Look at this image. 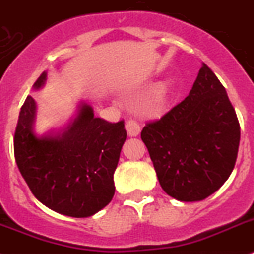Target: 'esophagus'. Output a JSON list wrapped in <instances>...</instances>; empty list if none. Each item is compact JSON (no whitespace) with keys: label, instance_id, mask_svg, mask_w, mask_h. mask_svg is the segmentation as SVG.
Wrapping results in <instances>:
<instances>
[{"label":"esophagus","instance_id":"obj_1","mask_svg":"<svg viewBox=\"0 0 254 254\" xmlns=\"http://www.w3.org/2000/svg\"><path fill=\"white\" fill-rule=\"evenodd\" d=\"M126 129H127L128 136H137L140 133V125L135 119H128L126 122Z\"/></svg>","mask_w":254,"mask_h":254}]
</instances>
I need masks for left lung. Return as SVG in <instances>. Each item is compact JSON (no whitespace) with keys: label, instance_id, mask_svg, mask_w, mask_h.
I'll use <instances>...</instances> for the list:
<instances>
[{"label":"left lung","instance_id":"1","mask_svg":"<svg viewBox=\"0 0 254 254\" xmlns=\"http://www.w3.org/2000/svg\"><path fill=\"white\" fill-rule=\"evenodd\" d=\"M162 189L181 201L217 191L235 166L240 126L226 90L203 63L189 96L141 131Z\"/></svg>","mask_w":254,"mask_h":254}]
</instances>
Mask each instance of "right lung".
Instances as JSON below:
<instances>
[{
	"mask_svg": "<svg viewBox=\"0 0 254 254\" xmlns=\"http://www.w3.org/2000/svg\"><path fill=\"white\" fill-rule=\"evenodd\" d=\"M43 71L33 90L45 86ZM37 104L24 101L14 136L15 160L38 200L69 217H90L110 203L116 191L113 175L127 137L125 122L109 123L81 101L66 127L38 136Z\"/></svg>",
	"mask_w": 254,
	"mask_h": 254,
	"instance_id": "1",
	"label": "right lung"
}]
</instances>
